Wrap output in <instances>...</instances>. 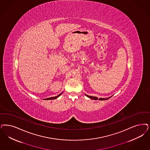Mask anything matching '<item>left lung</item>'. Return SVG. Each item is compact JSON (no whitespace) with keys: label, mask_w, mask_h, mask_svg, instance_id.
I'll return each instance as SVG.
<instances>
[{"label":"left lung","mask_w":150,"mask_h":150,"mask_svg":"<svg viewBox=\"0 0 150 150\" xmlns=\"http://www.w3.org/2000/svg\"><path fill=\"white\" fill-rule=\"evenodd\" d=\"M86 95V94H85ZM86 96L88 97V98H91V99H93V100H98V98H97V97H95V96H88V95H86ZM111 97H109V98H100L98 99V100H108V98H110Z\"/></svg>","instance_id":"left-lung-1"}]
</instances>
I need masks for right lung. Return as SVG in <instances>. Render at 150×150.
Listing matches in <instances>:
<instances>
[{
  "mask_svg": "<svg viewBox=\"0 0 150 150\" xmlns=\"http://www.w3.org/2000/svg\"><path fill=\"white\" fill-rule=\"evenodd\" d=\"M62 94V93H60L59 95H58L57 96H55V97H52V98H45L44 100H54V99H56V98H57L58 97H59Z\"/></svg>",
  "mask_w": 150,
  "mask_h": 150,
  "instance_id": "add662e5",
  "label": "right lung"
}]
</instances>
